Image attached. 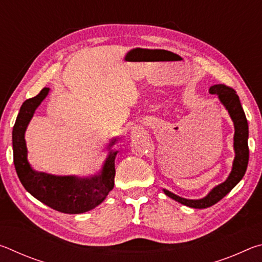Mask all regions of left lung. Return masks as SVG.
Wrapping results in <instances>:
<instances>
[{
    "mask_svg": "<svg viewBox=\"0 0 262 262\" xmlns=\"http://www.w3.org/2000/svg\"><path fill=\"white\" fill-rule=\"evenodd\" d=\"M209 94L219 96L220 101L228 110L230 117H231L233 121L234 159L231 173L229 174L228 179L224 183L217 185L216 187L212 188L208 193L207 196L199 199V200H189V199L178 196V195L171 193L170 190L163 189L164 193L168 198L178 201L181 205L195 208V209H203V208L211 207L220 200H222L242 180L244 174H245L248 164V125L246 115L244 113L238 95L232 88L224 85V84H216V85L210 86Z\"/></svg>",
    "mask_w": 262,
    "mask_h": 262,
    "instance_id": "obj_1",
    "label": "left lung"
}]
</instances>
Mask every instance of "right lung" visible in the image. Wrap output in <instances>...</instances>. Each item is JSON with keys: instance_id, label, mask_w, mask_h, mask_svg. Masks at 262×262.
Returning <instances> with one entry per match:
<instances>
[{"instance_id": "obj_1", "label": "right lung", "mask_w": 262, "mask_h": 262, "mask_svg": "<svg viewBox=\"0 0 262 262\" xmlns=\"http://www.w3.org/2000/svg\"><path fill=\"white\" fill-rule=\"evenodd\" d=\"M50 88H43L33 98L25 100L12 130L14 164L21 185L37 200L64 214H82L103 202L114 187V159L118 151L111 150L100 173L90 177L54 176L34 171L28 162L25 130L35 110L46 98ZM117 142L113 139L108 147Z\"/></svg>"}]
</instances>
